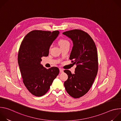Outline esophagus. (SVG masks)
<instances>
[{
    "label": "esophagus",
    "instance_id": "obj_1",
    "mask_svg": "<svg viewBox=\"0 0 121 121\" xmlns=\"http://www.w3.org/2000/svg\"><path fill=\"white\" fill-rule=\"evenodd\" d=\"M59 70H60V73H63V72H64V70H63V69H62V68H59Z\"/></svg>",
    "mask_w": 121,
    "mask_h": 121
}]
</instances>
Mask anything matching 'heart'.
Segmentation results:
<instances>
[{"mask_svg":"<svg viewBox=\"0 0 121 121\" xmlns=\"http://www.w3.org/2000/svg\"><path fill=\"white\" fill-rule=\"evenodd\" d=\"M59 44L60 46L61 47V46L67 45V44H69V42L67 40H66L65 39H61L59 41ZM51 48V46L50 47L49 50H50Z\"/></svg>","mask_w":121,"mask_h":121,"instance_id":"1","label":"heart"}]
</instances>
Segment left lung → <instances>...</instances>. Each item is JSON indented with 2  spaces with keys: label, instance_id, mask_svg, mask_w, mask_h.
<instances>
[{
  "label": "left lung",
  "instance_id": "left-lung-1",
  "mask_svg": "<svg viewBox=\"0 0 121 121\" xmlns=\"http://www.w3.org/2000/svg\"><path fill=\"white\" fill-rule=\"evenodd\" d=\"M63 34L73 42L69 59L73 64L77 65L73 74L69 70H64L68 75L64 86L69 95L74 98H79L89 91L97 75V48L89 34L82 30L75 29Z\"/></svg>",
  "mask_w": 121,
  "mask_h": 121
}]
</instances>
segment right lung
<instances>
[{"label":"right lung","instance_id":"right-lung-1","mask_svg":"<svg viewBox=\"0 0 121 121\" xmlns=\"http://www.w3.org/2000/svg\"><path fill=\"white\" fill-rule=\"evenodd\" d=\"M59 33L58 30H32L25 36L21 44L18 61L23 82L35 96L44 95L59 74L58 67L46 69L40 63L42 57L48 56L49 48Z\"/></svg>","mask_w":121,"mask_h":121}]
</instances>
